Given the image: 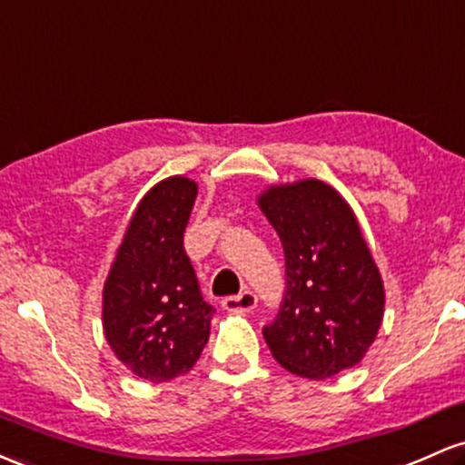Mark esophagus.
Here are the masks:
<instances>
[{
	"instance_id": "esophagus-1",
	"label": "esophagus",
	"mask_w": 465,
	"mask_h": 465,
	"mask_svg": "<svg viewBox=\"0 0 465 465\" xmlns=\"http://www.w3.org/2000/svg\"><path fill=\"white\" fill-rule=\"evenodd\" d=\"M258 307V298L253 291H242L238 295H229V298L223 300V309L232 311V313H247V311H253Z\"/></svg>"
}]
</instances>
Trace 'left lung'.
Listing matches in <instances>:
<instances>
[{"instance_id": "obj_1", "label": "left lung", "mask_w": 465, "mask_h": 465, "mask_svg": "<svg viewBox=\"0 0 465 465\" xmlns=\"http://www.w3.org/2000/svg\"><path fill=\"white\" fill-rule=\"evenodd\" d=\"M258 205L284 249L287 287L262 329L280 366L324 380L353 369L384 318V284L353 209L315 178L273 185Z\"/></svg>"}]
</instances>
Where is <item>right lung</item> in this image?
<instances>
[{
  "mask_svg": "<svg viewBox=\"0 0 465 465\" xmlns=\"http://www.w3.org/2000/svg\"><path fill=\"white\" fill-rule=\"evenodd\" d=\"M185 176L143 196L104 287V331L114 355L147 381L187 373L209 340L216 309L203 300L183 233L196 201Z\"/></svg>",
  "mask_w": 465,
  "mask_h": 465,
  "instance_id": "obj_1",
  "label": "right lung"
}]
</instances>
